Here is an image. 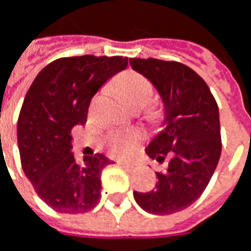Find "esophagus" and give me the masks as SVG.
Here are the masks:
<instances>
[{
  "instance_id": "obj_1",
  "label": "esophagus",
  "mask_w": 251,
  "mask_h": 251,
  "mask_svg": "<svg viewBox=\"0 0 251 251\" xmlns=\"http://www.w3.org/2000/svg\"><path fill=\"white\" fill-rule=\"evenodd\" d=\"M116 163L122 167H126V169H135L136 167V164H133V163H125V161H116Z\"/></svg>"
}]
</instances>
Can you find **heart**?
Segmentation results:
<instances>
[{"label":"heart","mask_w":251,"mask_h":251,"mask_svg":"<svg viewBox=\"0 0 251 251\" xmlns=\"http://www.w3.org/2000/svg\"><path fill=\"white\" fill-rule=\"evenodd\" d=\"M118 91L133 109H143L153 100V87L145 77L136 73H125L118 80ZM139 135L135 132H112L106 136V146L114 156H126L136 146Z\"/></svg>","instance_id":"heart-1"}]
</instances>
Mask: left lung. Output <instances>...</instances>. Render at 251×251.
Segmentation results:
<instances>
[{"instance_id": "8db88e82", "label": "left lung", "mask_w": 251, "mask_h": 251, "mask_svg": "<svg viewBox=\"0 0 251 251\" xmlns=\"http://www.w3.org/2000/svg\"><path fill=\"white\" fill-rule=\"evenodd\" d=\"M132 69L154 85L163 101V129L146 147L166 169L154 190L133 192L149 213L171 215L197 201L212 178L222 151L219 109L206 82L178 61L129 59Z\"/></svg>"}]
</instances>
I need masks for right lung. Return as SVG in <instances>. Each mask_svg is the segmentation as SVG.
<instances>
[{"mask_svg": "<svg viewBox=\"0 0 251 251\" xmlns=\"http://www.w3.org/2000/svg\"><path fill=\"white\" fill-rule=\"evenodd\" d=\"M127 67L122 56H77L51 61L27 90L18 118V147L24 173L42 201L61 213L91 211L101 198L104 154L77 160L71 129L87 122L97 91Z\"/></svg>", "mask_w": 251, "mask_h": 251, "instance_id": "obj_1", "label": "right lung"}]
</instances>
